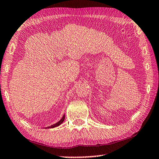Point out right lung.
I'll return each mask as SVG.
<instances>
[{
  "mask_svg": "<svg viewBox=\"0 0 159 159\" xmlns=\"http://www.w3.org/2000/svg\"><path fill=\"white\" fill-rule=\"evenodd\" d=\"M64 119H65V115H63V116H62V118H61L59 121L57 122V123H56V124H53V125H52L48 126V127H47V128H55V127H57V126L60 125V124H62L63 121H64Z\"/></svg>",
  "mask_w": 159,
  "mask_h": 159,
  "instance_id": "obj_1",
  "label": "right lung"
}]
</instances>
